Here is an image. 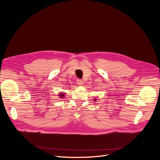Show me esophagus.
<instances>
[{"instance_id":"obj_1","label":"esophagus","mask_w":160,"mask_h":160,"mask_svg":"<svg viewBox=\"0 0 160 160\" xmlns=\"http://www.w3.org/2000/svg\"><path fill=\"white\" fill-rule=\"evenodd\" d=\"M77 83H78V85H79V86H82V84H83V81L82 80V79H78L77 80Z\"/></svg>"}]
</instances>
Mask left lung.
I'll use <instances>...</instances> for the list:
<instances>
[{
  "mask_svg": "<svg viewBox=\"0 0 160 160\" xmlns=\"http://www.w3.org/2000/svg\"><path fill=\"white\" fill-rule=\"evenodd\" d=\"M94 100H97V99H94Z\"/></svg>",
  "mask_w": 160,
  "mask_h": 160,
  "instance_id": "8db88e82",
  "label": "left lung"
}]
</instances>
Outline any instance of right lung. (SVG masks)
I'll return each instance as SVG.
<instances>
[{
  "label": "right lung",
  "mask_w": 160,
  "mask_h": 160,
  "mask_svg": "<svg viewBox=\"0 0 160 160\" xmlns=\"http://www.w3.org/2000/svg\"><path fill=\"white\" fill-rule=\"evenodd\" d=\"M64 94L65 93H63V92H60V94H58V97H60V98H63V97H64Z\"/></svg>",
  "instance_id": "obj_1"
}]
</instances>
